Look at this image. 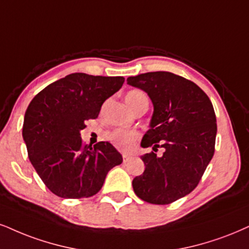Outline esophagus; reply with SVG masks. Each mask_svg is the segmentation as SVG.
Wrapping results in <instances>:
<instances>
[{"label": "esophagus", "instance_id": "34e87169", "mask_svg": "<svg viewBox=\"0 0 249 249\" xmlns=\"http://www.w3.org/2000/svg\"><path fill=\"white\" fill-rule=\"evenodd\" d=\"M131 157H133V156L128 155V153H124V155H122V158H124V162L129 161L130 159H131Z\"/></svg>", "mask_w": 249, "mask_h": 249}]
</instances>
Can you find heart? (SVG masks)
<instances>
[{"label":"heart","instance_id":"heart-1","mask_svg":"<svg viewBox=\"0 0 249 249\" xmlns=\"http://www.w3.org/2000/svg\"><path fill=\"white\" fill-rule=\"evenodd\" d=\"M143 98H146V96L142 91L131 90L125 94V103L133 109ZM137 139H139V134L136 131L116 129L108 134V140L113 143V145L120 150H124V151H129L133 149Z\"/></svg>","mask_w":249,"mask_h":249}]
</instances>
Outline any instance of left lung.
I'll use <instances>...</instances> for the list:
<instances>
[{"label": "left lung", "instance_id": "1", "mask_svg": "<svg viewBox=\"0 0 249 249\" xmlns=\"http://www.w3.org/2000/svg\"><path fill=\"white\" fill-rule=\"evenodd\" d=\"M127 83L146 92L153 105L141 146L165 149L161 158L153 151L141 156L145 170L134 178V192L149 203L170 204L195 189L213 158L217 134L213 104L195 83L168 71L141 73Z\"/></svg>", "mask_w": 249, "mask_h": 249}]
</instances>
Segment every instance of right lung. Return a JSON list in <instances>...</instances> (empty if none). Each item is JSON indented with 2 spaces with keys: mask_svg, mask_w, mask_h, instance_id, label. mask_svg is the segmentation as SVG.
<instances>
[{
  "mask_svg": "<svg viewBox=\"0 0 249 249\" xmlns=\"http://www.w3.org/2000/svg\"><path fill=\"white\" fill-rule=\"evenodd\" d=\"M121 76L70 73L33 98L23 124L31 164L52 193L63 198L96 195L109 170L122 162L112 144H83L85 121L96 119L107 98L124 84Z\"/></svg>",
  "mask_w": 249,
  "mask_h": 249,
  "instance_id": "add662e5",
  "label": "right lung"
}]
</instances>
